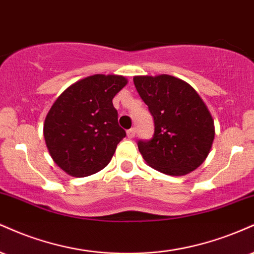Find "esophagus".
Masks as SVG:
<instances>
[{
    "instance_id": "1",
    "label": "esophagus",
    "mask_w": 254,
    "mask_h": 254,
    "mask_svg": "<svg viewBox=\"0 0 254 254\" xmlns=\"http://www.w3.org/2000/svg\"><path fill=\"white\" fill-rule=\"evenodd\" d=\"M135 132H136L135 128H130V129L127 130V136L129 139H133L134 136H135Z\"/></svg>"
}]
</instances>
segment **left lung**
<instances>
[{
    "mask_svg": "<svg viewBox=\"0 0 254 254\" xmlns=\"http://www.w3.org/2000/svg\"><path fill=\"white\" fill-rule=\"evenodd\" d=\"M134 85L154 120L150 141H139L152 169L170 176L190 174L209 154L215 126L207 104L186 80L170 76H135Z\"/></svg>",
    "mask_w": 254,
    "mask_h": 254,
    "instance_id": "1",
    "label": "left lung"
}]
</instances>
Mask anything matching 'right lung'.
<instances>
[{
    "label": "right lung",
    "instance_id": "obj_1",
    "mask_svg": "<svg viewBox=\"0 0 254 254\" xmlns=\"http://www.w3.org/2000/svg\"><path fill=\"white\" fill-rule=\"evenodd\" d=\"M128 83L119 74H94L59 95L44 122V138L53 162L72 177H86L108 165L126 136L113 98Z\"/></svg>",
    "mask_w": 254,
    "mask_h": 254
}]
</instances>
